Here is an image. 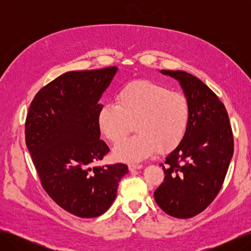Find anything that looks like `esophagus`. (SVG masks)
I'll return each mask as SVG.
<instances>
[{
  "instance_id": "obj_1",
  "label": "esophagus",
  "mask_w": 251,
  "mask_h": 251,
  "mask_svg": "<svg viewBox=\"0 0 251 251\" xmlns=\"http://www.w3.org/2000/svg\"><path fill=\"white\" fill-rule=\"evenodd\" d=\"M143 166L142 164H128V170L130 171H135V170H140Z\"/></svg>"
}]
</instances>
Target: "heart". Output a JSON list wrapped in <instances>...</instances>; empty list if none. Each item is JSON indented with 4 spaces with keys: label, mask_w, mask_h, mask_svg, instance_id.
Returning <instances> with one entry per match:
<instances>
[{
    "label": "heart",
    "mask_w": 251,
    "mask_h": 251,
    "mask_svg": "<svg viewBox=\"0 0 251 251\" xmlns=\"http://www.w3.org/2000/svg\"><path fill=\"white\" fill-rule=\"evenodd\" d=\"M191 107L187 98L149 80L127 83L116 94L115 103H103L97 114V126L112 143H118L135 124L132 139L114 149L119 160L141 161L158 150L170 153L185 137Z\"/></svg>",
    "instance_id": "b5f03b06"
}]
</instances>
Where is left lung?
I'll list each match as a JSON object with an SVG mask.
<instances>
[{
  "label": "left lung",
  "mask_w": 251,
  "mask_h": 251,
  "mask_svg": "<svg viewBox=\"0 0 251 251\" xmlns=\"http://www.w3.org/2000/svg\"><path fill=\"white\" fill-rule=\"evenodd\" d=\"M179 81L191 107L185 137L160 164L164 181L155 201L166 214L188 219L202 212L222 187L233 154V136L223 102L199 78L161 70Z\"/></svg>",
  "instance_id": "obj_1"
}]
</instances>
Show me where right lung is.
<instances>
[{
    "instance_id": "1",
    "label": "right lung",
    "mask_w": 251,
    "mask_h": 251,
    "mask_svg": "<svg viewBox=\"0 0 251 251\" xmlns=\"http://www.w3.org/2000/svg\"><path fill=\"white\" fill-rule=\"evenodd\" d=\"M117 67L70 71L42 88L26 118V146L41 183L57 205L79 218H95L115 200L124 163L91 165L109 153L97 114Z\"/></svg>"
}]
</instances>
